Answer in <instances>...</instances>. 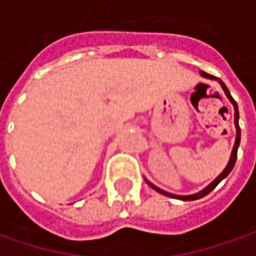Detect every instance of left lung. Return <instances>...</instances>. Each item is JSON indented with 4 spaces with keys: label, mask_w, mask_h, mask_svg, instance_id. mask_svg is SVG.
<instances>
[{
    "label": "left lung",
    "mask_w": 256,
    "mask_h": 256,
    "mask_svg": "<svg viewBox=\"0 0 256 256\" xmlns=\"http://www.w3.org/2000/svg\"><path fill=\"white\" fill-rule=\"evenodd\" d=\"M200 74L204 76V77H206V78H216V77H214V76H210V74H208V72H200ZM219 80V78H218ZM219 83H220V86H222V88H224V92H225V94L228 96V98L232 102V104H234V108H235V126H236V140H235V146H234V150H232V154H230V159H229V163L228 166L225 168V170L220 173L219 176H218L216 179L212 182V184H209V186H206L204 190H200L199 194H190V196H178V194H168V192H164V190H162V189H159V188H156L154 184H152L150 182H148L149 184V186H152L156 192H159V194H166V196H169V198H176V199H182V200H196V199H200V198H204V196H206L208 194H210L215 188H216L218 184H219V182L222 180V179H225L226 176H228L229 173H230V170L234 169V166H235V162H236V154H238V148H239V140H240V128H239V123H238V118H239V113H238V104H236V102L232 98V96H230V93H229V90L226 88V86L222 83L220 80H219Z\"/></svg>",
    "instance_id": "obj_1"
}]
</instances>
